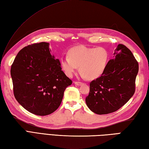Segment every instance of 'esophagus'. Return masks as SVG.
<instances>
[{
    "label": "esophagus",
    "mask_w": 149,
    "mask_h": 149,
    "mask_svg": "<svg viewBox=\"0 0 149 149\" xmlns=\"http://www.w3.org/2000/svg\"><path fill=\"white\" fill-rule=\"evenodd\" d=\"M74 84L75 85H77V86H81V85L83 84L82 83H81V82H77V81H75L74 82Z\"/></svg>",
    "instance_id": "esophagus-1"
}]
</instances>
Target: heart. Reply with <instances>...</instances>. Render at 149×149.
<instances>
[{
    "label": "heart",
    "mask_w": 149,
    "mask_h": 149,
    "mask_svg": "<svg viewBox=\"0 0 149 149\" xmlns=\"http://www.w3.org/2000/svg\"><path fill=\"white\" fill-rule=\"evenodd\" d=\"M108 60L109 53L104 47L81 45L70 49L68 56L60 59V65L68 77H72L79 66L81 76L91 80L102 74Z\"/></svg>",
    "instance_id": "1"
}]
</instances>
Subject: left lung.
I'll use <instances>...</instances> for the list:
<instances>
[{
    "mask_svg": "<svg viewBox=\"0 0 149 149\" xmlns=\"http://www.w3.org/2000/svg\"><path fill=\"white\" fill-rule=\"evenodd\" d=\"M101 76L90 84L87 106L98 115L115 112L133 95L138 63L131 51L122 44L117 46Z\"/></svg>",
    "mask_w": 149,
    "mask_h": 149,
    "instance_id": "obj_1",
    "label": "left lung"
}]
</instances>
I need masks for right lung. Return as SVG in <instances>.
<instances>
[{"label": "right lung", "mask_w": 149, "mask_h": 149, "mask_svg": "<svg viewBox=\"0 0 149 149\" xmlns=\"http://www.w3.org/2000/svg\"><path fill=\"white\" fill-rule=\"evenodd\" d=\"M50 51L49 43L28 45L18 53L11 68L15 99L28 111L39 116L54 112L66 87L72 83Z\"/></svg>", "instance_id": "1"}]
</instances>
